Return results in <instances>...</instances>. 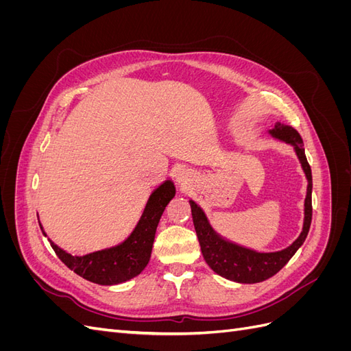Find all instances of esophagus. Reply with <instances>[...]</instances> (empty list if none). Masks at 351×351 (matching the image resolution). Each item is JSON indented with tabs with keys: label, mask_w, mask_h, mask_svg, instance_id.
<instances>
[{
	"label": "esophagus",
	"mask_w": 351,
	"mask_h": 351,
	"mask_svg": "<svg viewBox=\"0 0 351 351\" xmlns=\"http://www.w3.org/2000/svg\"><path fill=\"white\" fill-rule=\"evenodd\" d=\"M177 183L180 184V187L186 189L190 184V176L187 173H184V171H180L177 174Z\"/></svg>",
	"instance_id": "esophagus-1"
}]
</instances>
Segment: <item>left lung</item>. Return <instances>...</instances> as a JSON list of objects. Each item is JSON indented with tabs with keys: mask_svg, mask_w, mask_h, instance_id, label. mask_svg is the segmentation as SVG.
Wrapping results in <instances>:
<instances>
[{
	"mask_svg": "<svg viewBox=\"0 0 351 351\" xmlns=\"http://www.w3.org/2000/svg\"><path fill=\"white\" fill-rule=\"evenodd\" d=\"M269 133L277 137V139L290 143L294 146V151L299 156L303 171L307 178V193L304 199V222L300 236L297 237L293 244L280 252L271 253H259L246 247L237 246L234 243H230L221 239L217 232L212 230L209 222L202 210L193 200H190V208H192V217L196 234L199 239L200 250L206 263L212 271H215L221 277L227 280L243 282V284H254L271 278L272 275L277 274L284 265L289 262L293 254L297 252L303 241L307 237V232L311 228L312 222V171L311 165L307 162L303 141L300 134L291 125H285L277 123Z\"/></svg>",
	"mask_w": 351,
	"mask_h": 351,
	"instance_id": "obj_1",
	"label": "left lung"
}]
</instances>
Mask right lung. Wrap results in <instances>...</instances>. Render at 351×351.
Here are the masks:
<instances>
[{"mask_svg": "<svg viewBox=\"0 0 351 351\" xmlns=\"http://www.w3.org/2000/svg\"><path fill=\"white\" fill-rule=\"evenodd\" d=\"M174 195L176 187L171 180H167L151 195L141 221L137 222L129 239L119 246L92 252L84 256H73L54 243H51V247L67 268L90 282L112 285L132 280L139 275L149 262L158 222ZM42 232L47 236L44 230Z\"/></svg>", "mask_w": 351, "mask_h": 351, "instance_id": "right-lung-1", "label": "right lung"}]
</instances>
